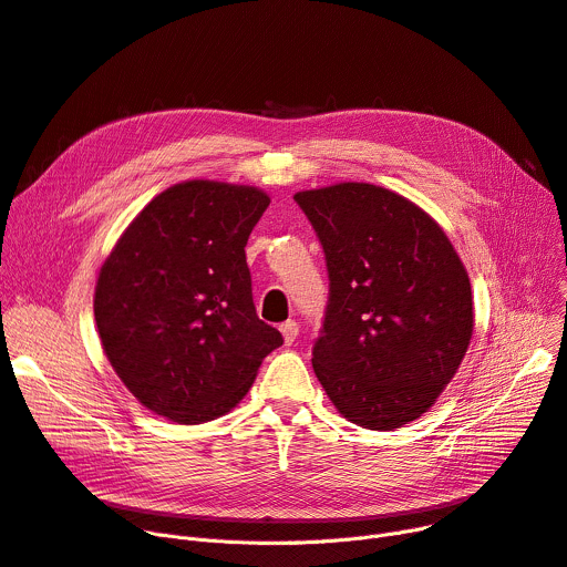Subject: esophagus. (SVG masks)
I'll list each match as a JSON object with an SVG mask.
<instances>
[{
	"label": "esophagus",
	"instance_id": "esophagus-1",
	"mask_svg": "<svg viewBox=\"0 0 567 567\" xmlns=\"http://www.w3.org/2000/svg\"><path fill=\"white\" fill-rule=\"evenodd\" d=\"M279 329H281V337L286 341V346H290L297 339V334H299V324L295 320H286Z\"/></svg>",
	"mask_w": 567,
	"mask_h": 567
}]
</instances>
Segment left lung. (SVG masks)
<instances>
[{
    "label": "left lung",
    "instance_id": "1",
    "mask_svg": "<svg viewBox=\"0 0 567 567\" xmlns=\"http://www.w3.org/2000/svg\"><path fill=\"white\" fill-rule=\"evenodd\" d=\"M329 272L313 371L339 414L369 430L425 414L474 334L470 275L444 228L371 183L295 194Z\"/></svg>",
    "mask_w": 567,
    "mask_h": 567
}]
</instances>
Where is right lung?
I'll return each instance as SVG.
<instances>
[{
	"mask_svg": "<svg viewBox=\"0 0 567 567\" xmlns=\"http://www.w3.org/2000/svg\"><path fill=\"white\" fill-rule=\"evenodd\" d=\"M268 206L254 185L185 181L159 192L105 258L97 337L146 410L181 425L224 416L284 343L256 316L245 256Z\"/></svg>",
	"mask_w": 567,
	"mask_h": 567,
	"instance_id": "right-lung-1",
	"label": "right lung"
}]
</instances>
